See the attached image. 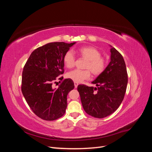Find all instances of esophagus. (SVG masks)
I'll use <instances>...</instances> for the list:
<instances>
[{"label":"esophagus","mask_w":152,"mask_h":152,"mask_svg":"<svg viewBox=\"0 0 152 152\" xmlns=\"http://www.w3.org/2000/svg\"><path fill=\"white\" fill-rule=\"evenodd\" d=\"M78 85H79V84L77 83V82H74V86H75V88H77V86H78Z\"/></svg>","instance_id":"esophagus-1"}]
</instances>
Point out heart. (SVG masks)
Returning <instances> with one entry per match:
<instances>
[{
	"label": "heart",
	"instance_id": "obj_1",
	"mask_svg": "<svg viewBox=\"0 0 152 152\" xmlns=\"http://www.w3.org/2000/svg\"><path fill=\"white\" fill-rule=\"evenodd\" d=\"M80 56L87 60L85 68L89 69L92 74L95 76L100 75L105 68L106 61L104 58L101 56V52L94 47H82L78 50ZM75 58L73 51L68 50L63 56V63L68 68H71L75 65ZM88 70H74L68 73L67 77L77 83H80L84 80L88 79L90 77Z\"/></svg>",
	"mask_w": 152,
	"mask_h": 152
}]
</instances>
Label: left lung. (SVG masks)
Wrapping results in <instances>:
<instances>
[{
	"mask_svg": "<svg viewBox=\"0 0 152 152\" xmlns=\"http://www.w3.org/2000/svg\"><path fill=\"white\" fill-rule=\"evenodd\" d=\"M110 47V62L92 82L97 87H77L84 110L95 118H102L113 113L121 105L126 91L128 79L125 61L117 50Z\"/></svg>",
	"mask_w": 152,
	"mask_h": 152,
	"instance_id": "1",
	"label": "left lung"
}]
</instances>
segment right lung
Instances as JSON below:
<instances>
[{
    "label": "right lung",
    "instance_id": "add662e5",
    "mask_svg": "<svg viewBox=\"0 0 152 152\" xmlns=\"http://www.w3.org/2000/svg\"><path fill=\"white\" fill-rule=\"evenodd\" d=\"M75 44L51 42L39 47L31 53L23 68V95L32 111L43 120H56L66 112L67 95L74 88V83L61 77L58 87L54 88L53 84L64 73L63 56Z\"/></svg>",
    "mask_w": 152,
    "mask_h": 152
}]
</instances>
